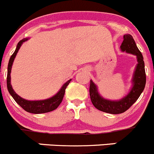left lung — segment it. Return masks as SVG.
I'll return each mask as SVG.
<instances>
[{
	"mask_svg": "<svg viewBox=\"0 0 154 154\" xmlns=\"http://www.w3.org/2000/svg\"><path fill=\"white\" fill-rule=\"evenodd\" d=\"M121 48L123 51H127L136 55L138 60V64L132 79L133 86L128 95L119 101L105 100L99 94L95 84L91 80L90 82V97L94 107L103 112L113 115L124 113L128 110L140 97L144 91L146 84V74L143 56L136 46L133 37L130 34L124 35V41L121 44Z\"/></svg>",
	"mask_w": 154,
	"mask_h": 154,
	"instance_id": "8db88e82",
	"label": "left lung"
}]
</instances>
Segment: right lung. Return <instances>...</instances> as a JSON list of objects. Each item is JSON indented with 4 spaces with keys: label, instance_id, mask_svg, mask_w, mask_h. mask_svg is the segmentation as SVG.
Returning <instances> with one entry per match:
<instances>
[{
    "label": "right lung",
    "instance_id": "1",
    "mask_svg": "<svg viewBox=\"0 0 154 154\" xmlns=\"http://www.w3.org/2000/svg\"><path fill=\"white\" fill-rule=\"evenodd\" d=\"M26 40H27V38H25V39H22V40L19 41V43H18L17 45V47H16V51H15L14 53L12 54V56L10 58V60H9L7 78V89H8L9 93L11 94L13 98L15 100V101H16V103L24 109V110H25L26 112L33 114H42L54 111V109H56L58 107L59 105L60 104V103H61L62 100H63V96H64L65 94V90H66V87L68 86L69 82H71V79L67 81V82L63 85L61 89H60V91H59V92L57 93L56 95H54V97H51V98L49 99H47V100H39V101H29V100H26L25 99L19 97V96L13 91V88H12V85L11 84H10V72H11L12 65H13V60H14L15 57H16L18 51H19V49L20 48L21 45H22V44L24 42H25Z\"/></svg>",
    "mask_w": 154,
    "mask_h": 154
}]
</instances>
